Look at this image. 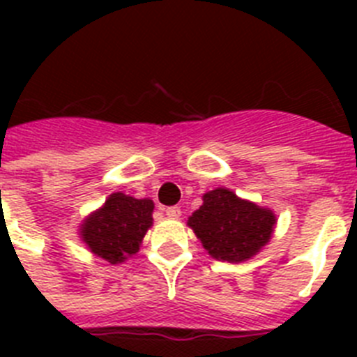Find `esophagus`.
Returning <instances> with one entry per match:
<instances>
[{
	"instance_id": "obj_1",
	"label": "esophagus",
	"mask_w": 357,
	"mask_h": 357,
	"mask_svg": "<svg viewBox=\"0 0 357 357\" xmlns=\"http://www.w3.org/2000/svg\"><path fill=\"white\" fill-rule=\"evenodd\" d=\"M166 213V216L168 218H178L181 216V209L178 207H168V209L164 211Z\"/></svg>"
}]
</instances>
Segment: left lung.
<instances>
[{
  "mask_svg": "<svg viewBox=\"0 0 357 357\" xmlns=\"http://www.w3.org/2000/svg\"><path fill=\"white\" fill-rule=\"evenodd\" d=\"M204 204L188 220L211 257L223 263H243L259 254L272 239L277 216L239 198L227 188H216L202 197Z\"/></svg>",
  "mask_w": 357,
  "mask_h": 357,
  "instance_id": "1",
  "label": "left lung"
}]
</instances>
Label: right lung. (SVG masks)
<instances>
[{"mask_svg": "<svg viewBox=\"0 0 357 357\" xmlns=\"http://www.w3.org/2000/svg\"><path fill=\"white\" fill-rule=\"evenodd\" d=\"M151 214L150 198H134L118 191L82 220L78 236L100 259L110 264L125 263L139 252L144 234L153 225Z\"/></svg>", "mask_w": 357, "mask_h": 357, "instance_id": "add662e5", "label": "right lung"}]
</instances>
